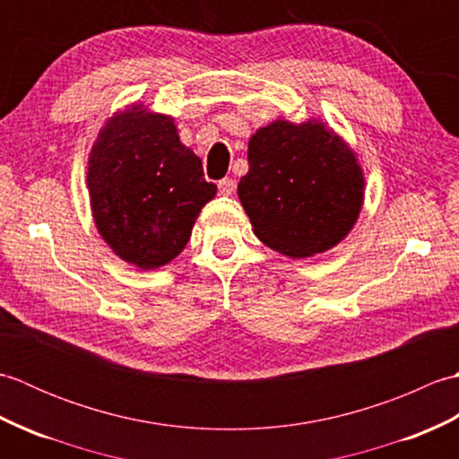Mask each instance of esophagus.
I'll return each mask as SVG.
<instances>
[{
    "mask_svg": "<svg viewBox=\"0 0 459 459\" xmlns=\"http://www.w3.org/2000/svg\"><path fill=\"white\" fill-rule=\"evenodd\" d=\"M217 187H219V195H224V197H230V195L235 193V189H237V183L232 181V179H229V178H224V179H221L217 183Z\"/></svg>",
    "mask_w": 459,
    "mask_h": 459,
    "instance_id": "34e87169",
    "label": "esophagus"
}]
</instances>
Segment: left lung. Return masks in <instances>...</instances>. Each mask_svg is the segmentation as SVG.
Instances as JSON below:
<instances>
[{"label":"left lung","mask_w":459,"mask_h":459,"mask_svg":"<svg viewBox=\"0 0 459 459\" xmlns=\"http://www.w3.org/2000/svg\"><path fill=\"white\" fill-rule=\"evenodd\" d=\"M363 171L324 122H272L248 142L238 199L255 235L281 255L306 258L347 237L363 204Z\"/></svg>","instance_id":"obj_1"}]
</instances>
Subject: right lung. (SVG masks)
I'll use <instances>...</instances> for the list:
<instances>
[{
    "mask_svg": "<svg viewBox=\"0 0 459 459\" xmlns=\"http://www.w3.org/2000/svg\"><path fill=\"white\" fill-rule=\"evenodd\" d=\"M203 175L201 160L179 142L169 116L142 106L116 114L99 134L86 175L96 229L130 264H168L217 195Z\"/></svg>",
    "mask_w": 459,
    "mask_h": 459,
    "instance_id": "1",
    "label": "right lung"
}]
</instances>
